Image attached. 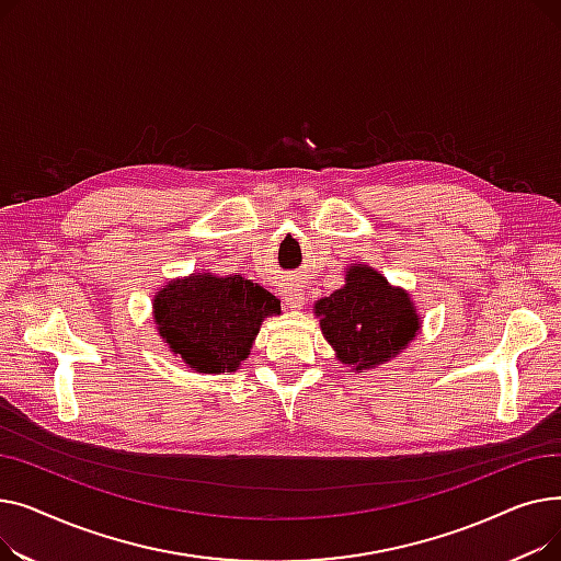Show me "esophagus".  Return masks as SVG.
I'll return each mask as SVG.
<instances>
[{
	"mask_svg": "<svg viewBox=\"0 0 561 561\" xmlns=\"http://www.w3.org/2000/svg\"><path fill=\"white\" fill-rule=\"evenodd\" d=\"M282 296H284V305L288 309H302L305 307V290H302L300 284H286L284 290H282Z\"/></svg>",
	"mask_w": 561,
	"mask_h": 561,
	"instance_id": "esophagus-1",
	"label": "esophagus"
}]
</instances>
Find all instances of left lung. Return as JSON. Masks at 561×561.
Returning a JSON list of instances; mask_svg holds the SVG:
<instances>
[{"instance_id": "obj_1", "label": "left lung", "mask_w": 561, "mask_h": 561, "mask_svg": "<svg viewBox=\"0 0 561 561\" xmlns=\"http://www.w3.org/2000/svg\"><path fill=\"white\" fill-rule=\"evenodd\" d=\"M313 311L336 357L357 373L398 357L421 328L409 293L364 263H352L345 284Z\"/></svg>"}]
</instances>
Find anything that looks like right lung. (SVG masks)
<instances>
[{"label":"right lung","instance_id":"1","mask_svg":"<svg viewBox=\"0 0 561 561\" xmlns=\"http://www.w3.org/2000/svg\"><path fill=\"white\" fill-rule=\"evenodd\" d=\"M273 293L241 277L193 273L154 296V322L174 357L195 373H233L248 359L263 318L279 316Z\"/></svg>","mask_w":561,"mask_h":561}]
</instances>
